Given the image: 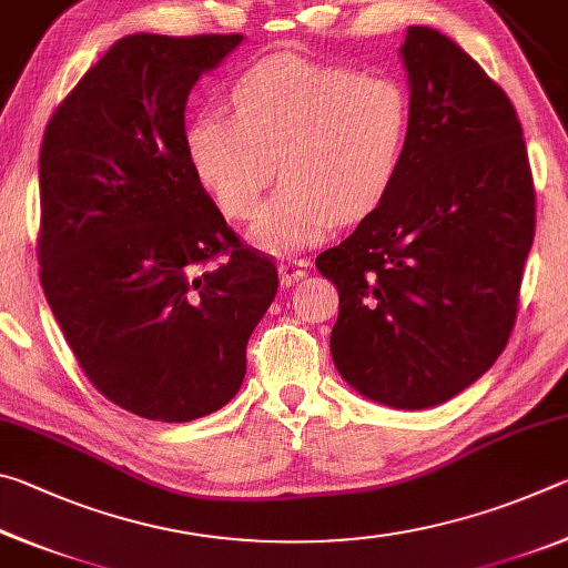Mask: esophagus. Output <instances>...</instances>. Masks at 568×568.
Listing matches in <instances>:
<instances>
[{
  "label": "esophagus",
  "mask_w": 568,
  "mask_h": 568,
  "mask_svg": "<svg viewBox=\"0 0 568 568\" xmlns=\"http://www.w3.org/2000/svg\"><path fill=\"white\" fill-rule=\"evenodd\" d=\"M307 263L305 257H283L281 265H277V271H281V285H293L295 281H301V277L307 273Z\"/></svg>",
  "instance_id": "obj_1"
}]
</instances>
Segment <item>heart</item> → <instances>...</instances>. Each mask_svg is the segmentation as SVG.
Here are the masks:
<instances>
[{
	"mask_svg": "<svg viewBox=\"0 0 568 568\" xmlns=\"http://www.w3.org/2000/svg\"><path fill=\"white\" fill-rule=\"evenodd\" d=\"M227 100L230 114L192 118L187 160L233 220L257 213L281 170L285 182L250 233L273 253L321 243L338 220L376 210L410 140V98L396 77L293 52L250 64Z\"/></svg>",
	"mask_w": 568,
	"mask_h": 568,
	"instance_id": "1",
	"label": "heart"
}]
</instances>
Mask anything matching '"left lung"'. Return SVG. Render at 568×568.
<instances>
[{"label": "left lung", "mask_w": 568, "mask_h": 568, "mask_svg": "<svg viewBox=\"0 0 568 568\" xmlns=\"http://www.w3.org/2000/svg\"><path fill=\"white\" fill-rule=\"evenodd\" d=\"M410 140L386 197L315 257L338 287L333 363L365 398L430 408L504 353L536 192L521 122L474 57L430 27L400 47Z\"/></svg>", "instance_id": "left-lung-1"}]
</instances>
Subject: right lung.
I'll list each match as a JSON object with an SVG mask.
<instances>
[{"label":"right lung","mask_w":568,"mask_h":568,"mask_svg":"<svg viewBox=\"0 0 568 568\" xmlns=\"http://www.w3.org/2000/svg\"><path fill=\"white\" fill-rule=\"evenodd\" d=\"M243 34H130L47 122L40 283L84 376L140 418L185 423L235 396L250 333L277 293L185 152L197 77Z\"/></svg>","instance_id":"obj_1"}]
</instances>
